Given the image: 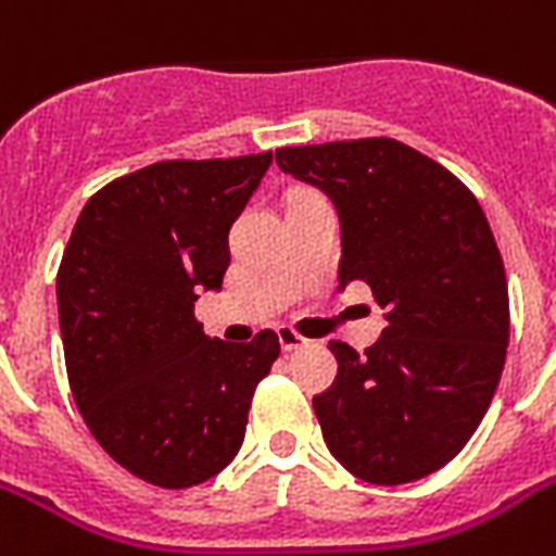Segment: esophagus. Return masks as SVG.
<instances>
[{
  "label": "esophagus",
  "mask_w": 556,
  "mask_h": 556,
  "mask_svg": "<svg viewBox=\"0 0 556 556\" xmlns=\"http://www.w3.org/2000/svg\"><path fill=\"white\" fill-rule=\"evenodd\" d=\"M277 334H279V346L286 349V352H291V349H300V346H305V343H308V340H305L303 334H296L291 326H279Z\"/></svg>",
  "instance_id": "34e87169"
}]
</instances>
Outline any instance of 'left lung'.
Wrapping results in <instances>:
<instances>
[{"mask_svg": "<svg viewBox=\"0 0 556 556\" xmlns=\"http://www.w3.org/2000/svg\"><path fill=\"white\" fill-rule=\"evenodd\" d=\"M277 164L338 207L340 288L366 282L387 329L364 355L340 340L314 395L331 456L371 484H404L458 456L500 387L508 279L479 201L395 138L282 147Z\"/></svg>", "mask_w": 556, "mask_h": 556, "instance_id": "8db88e82", "label": "left lung"}]
</instances>
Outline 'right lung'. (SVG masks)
Instances as JSON below:
<instances>
[{"mask_svg": "<svg viewBox=\"0 0 556 556\" xmlns=\"http://www.w3.org/2000/svg\"><path fill=\"white\" fill-rule=\"evenodd\" d=\"M274 155L159 161L86 201L56 270L74 404L98 444L143 482L185 491L242 447L277 331L207 338L201 291L222 286L227 233Z\"/></svg>", "mask_w": 556, "mask_h": 556, "instance_id": "right-lung-1", "label": "right lung"}]
</instances>
